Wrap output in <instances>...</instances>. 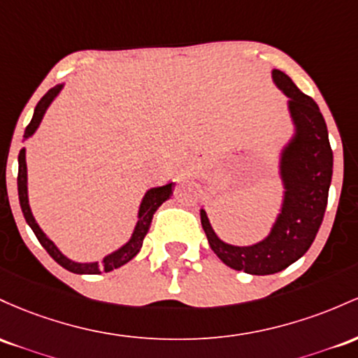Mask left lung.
Segmentation results:
<instances>
[{
	"label": "left lung",
	"instance_id": "obj_1",
	"mask_svg": "<svg viewBox=\"0 0 358 358\" xmlns=\"http://www.w3.org/2000/svg\"><path fill=\"white\" fill-rule=\"evenodd\" d=\"M272 78L289 98L296 135L280 157L286 192L271 235L250 247L228 245L216 236L206 211L201 210V224L211 250L228 267L252 275L275 274L306 254L323 222L333 174V150L318 104L282 71L274 69Z\"/></svg>",
	"mask_w": 358,
	"mask_h": 358
}]
</instances>
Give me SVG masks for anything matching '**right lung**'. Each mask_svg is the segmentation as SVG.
Wrapping results in <instances>:
<instances>
[{"mask_svg": "<svg viewBox=\"0 0 358 358\" xmlns=\"http://www.w3.org/2000/svg\"><path fill=\"white\" fill-rule=\"evenodd\" d=\"M62 90V84L59 86L52 87V90L40 99L37 108H35V113L31 122L28 123L27 130H25V138H28L30 135H34V131L37 130V127L42 122L43 113L45 110L49 108V104L54 101L55 96L59 94V91ZM172 186L174 184H166V186H160V187H152L150 191H147V194L143 196L142 204H140V210H138V222H136L135 231L131 235V238L123 245L122 248L110 254L108 257H104L101 260V264L98 262H91V264H78V262H72V260L67 259L66 255H62V252L55 247L54 242L49 240L45 236V233L40 230V227L35 222L34 215L30 211V204H28V192H27V160H25V148H22L18 154V198H20V206H22L23 216H25L27 223L30 224V228L34 230L35 236L38 238L40 245L47 250L52 259L62 266L64 268H67L69 272H74V274H101V272H110L113 268H118L122 266H125L127 262H130L134 257L138 254L140 248H142L143 238H145L148 228H150L152 218H154V213L159 210L160 204L164 201H167L172 196Z\"/></svg>", "mask_w": 358, "mask_h": 358, "instance_id": "add662e5", "label": "right lung"}]
</instances>
